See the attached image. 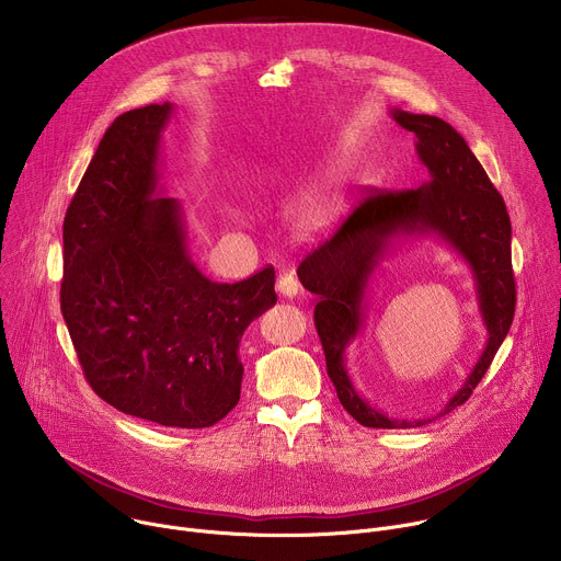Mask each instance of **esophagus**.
Here are the masks:
<instances>
[{"mask_svg": "<svg viewBox=\"0 0 561 561\" xmlns=\"http://www.w3.org/2000/svg\"><path fill=\"white\" fill-rule=\"evenodd\" d=\"M297 290H299V282H297V277H295L293 273L279 275V279H277V293H279L282 297L293 299V297L297 295Z\"/></svg>", "mask_w": 561, "mask_h": 561, "instance_id": "esophagus-1", "label": "esophagus"}]
</instances>
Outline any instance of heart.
<instances>
[{
    "instance_id": "1",
    "label": "heart",
    "mask_w": 561,
    "mask_h": 561,
    "mask_svg": "<svg viewBox=\"0 0 561 561\" xmlns=\"http://www.w3.org/2000/svg\"><path fill=\"white\" fill-rule=\"evenodd\" d=\"M295 217L304 230L319 232L335 221L337 202L329 191H306L295 204Z\"/></svg>"
}]
</instances>
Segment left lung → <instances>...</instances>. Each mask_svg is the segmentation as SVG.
<instances>
[{
    "label": "left lung",
    "mask_w": 561,
    "mask_h": 561,
    "mask_svg": "<svg viewBox=\"0 0 561 561\" xmlns=\"http://www.w3.org/2000/svg\"><path fill=\"white\" fill-rule=\"evenodd\" d=\"M390 115L399 126L415 133V150L428 169V182L420 188L364 199L329 242L299 264L297 277L319 297L314 327L342 407L368 428H415L466 402L511 331L515 314L511 219L486 171L448 122L402 108H392ZM417 236L442 238L471 268L488 346L437 416L404 421L388 419L354 388L345 353L363 328L367 290L380 262L402 241Z\"/></svg>",
    "instance_id": "1"
}]
</instances>
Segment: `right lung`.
<instances>
[{
  "label": "right lung",
  "instance_id": "1",
  "mask_svg": "<svg viewBox=\"0 0 561 561\" xmlns=\"http://www.w3.org/2000/svg\"><path fill=\"white\" fill-rule=\"evenodd\" d=\"M175 106L119 115L64 217L61 314L91 388L117 411L208 428L239 402V342L277 304L273 266L219 284L186 247L182 206L159 186Z\"/></svg>",
  "mask_w": 561,
  "mask_h": 561
}]
</instances>
